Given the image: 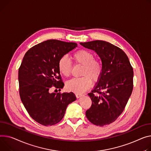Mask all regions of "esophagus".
Returning a JSON list of instances; mask_svg holds the SVG:
<instances>
[{
    "instance_id": "obj_1",
    "label": "esophagus",
    "mask_w": 151,
    "mask_h": 151,
    "mask_svg": "<svg viewBox=\"0 0 151 151\" xmlns=\"http://www.w3.org/2000/svg\"><path fill=\"white\" fill-rule=\"evenodd\" d=\"M75 95H76V97L77 98H80V97L82 96L83 95V94H81V93H76Z\"/></svg>"
}]
</instances>
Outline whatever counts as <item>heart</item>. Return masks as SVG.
I'll return each mask as SVG.
<instances>
[{
  "label": "heart",
  "mask_w": 151,
  "mask_h": 151,
  "mask_svg": "<svg viewBox=\"0 0 151 151\" xmlns=\"http://www.w3.org/2000/svg\"><path fill=\"white\" fill-rule=\"evenodd\" d=\"M76 64L83 65L80 78L69 80L66 83V88L69 91L76 93L84 92L92 85V80L97 81L103 73V65L99 60L94 58V55L86 50H79L72 55ZM58 69L61 74L68 76L72 71V64L65 55L63 56L58 62Z\"/></svg>",
  "instance_id": "obj_1"
}]
</instances>
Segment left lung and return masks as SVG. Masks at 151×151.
Wrapping results in <instances>:
<instances>
[{"mask_svg":"<svg viewBox=\"0 0 151 151\" xmlns=\"http://www.w3.org/2000/svg\"><path fill=\"white\" fill-rule=\"evenodd\" d=\"M101 58L103 73L92 92V106L86 112L89 122L104 126L114 122L122 114L133 90V68L126 54L104 41L81 42Z\"/></svg>","mask_w":151,"mask_h":151,"instance_id":"1","label":"left lung"}]
</instances>
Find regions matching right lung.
<instances>
[{
    "instance_id": "obj_1",
    "label": "right lung",
    "mask_w": 151,
    "mask_h": 151,
    "mask_svg": "<svg viewBox=\"0 0 151 151\" xmlns=\"http://www.w3.org/2000/svg\"><path fill=\"white\" fill-rule=\"evenodd\" d=\"M76 47L75 42L47 40L28 50L23 58L18 72L19 95L29 116L39 124L59 123L76 99L73 92L50 93L53 86L61 90L64 86L59 60Z\"/></svg>"
}]
</instances>
